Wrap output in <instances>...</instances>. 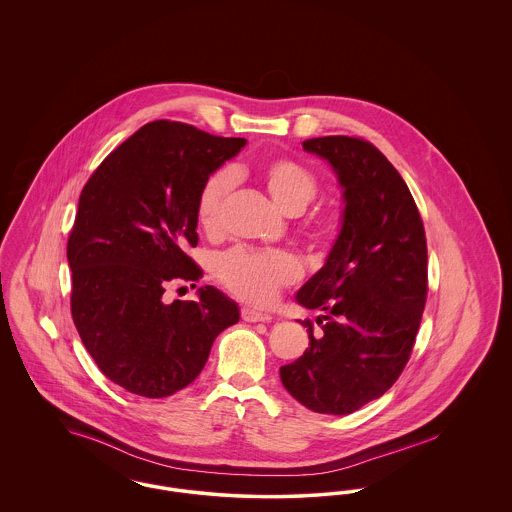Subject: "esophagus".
I'll return each mask as SVG.
<instances>
[{
  "label": "esophagus",
  "mask_w": 512,
  "mask_h": 512,
  "mask_svg": "<svg viewBox=\"0 0 512 512\" xmlns=\"http://www.w3.org/2000/svg\"><path fill=\"white\" fill-rule=\"evenodd\" d=\"M240 315H242V320H245V322H270V320H272V317L267 315V313L255 311V309H251V307H244Z\"/></svg>",
  "instance_id": "esophagus-1"
}]
</instances>
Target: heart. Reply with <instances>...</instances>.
<instances>
[{
	"label": "heart",
	"instance_id": "1",
	"mask_svg": "<svg viewBox=\"0 0 512 512\" xmlns=\"http://www.w3.org/2000/svg\"><path fill=\"white\" fill-rule=\"evenodd\" d=\"M238 174L242 171L220 169L203 182L195 201V217L205 234H219ZM257 176L274 203L288 215L303 213L318 194L317 176L290 157H276L261 163ZM309 234L317 242H324L330 238V226L322 220L313 222ZM299 276V263L286 251H261L240 245L222 253L217 261L220 284L238 299L261 307L270 305L278 293L292 286Z\"/></svg>",
	"mask_w": 512,
	"mask_h": 512
}]
</instances>
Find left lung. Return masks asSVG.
Instances as JSON below:
<instances>
[{"instance_id": "obj_1", "label": "left lung", "mask_w": 512, "mask_h": 512, "mask_svg": "<svg viewBox=\"0 0 512 512\" xmlns=\"http://www.w3.org/2000/svg\"><path fill=\"white\" fill-rule=\"evenodd\" d=\"M303 149L338 172L345 211L326 265L297 292L322 311L309 349L280 366L284 388L322 414L359 411L382 397L411 359L428 295L426 232L413 195L386 155L355 136H322Z\"/></svg>"}]
</instances>
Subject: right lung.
<instances>
[{
	"label": "right lung",
	"mask_w": 512,
	"mask_h": 512,
	"mask_svg": "<svg viewBox=\"0 0 512 512\" xmlns=\"http://www.w3.org/2000/svg\"><path fill=\"white\" fill-rule=\"evenodd\" d=\"M244 146L184 122H147L82 188L67 242L74 326L99 370L130 393L159 399L184 390L215 338L240 320L213 286L171 305L163 293L203 276L188 255L199 240L195 201Z\"/></svg>",
	"instance_id": "right-lung-1"
}]
</instances>
